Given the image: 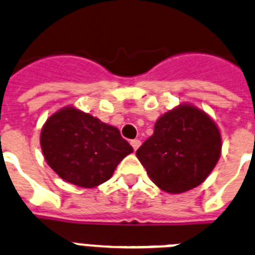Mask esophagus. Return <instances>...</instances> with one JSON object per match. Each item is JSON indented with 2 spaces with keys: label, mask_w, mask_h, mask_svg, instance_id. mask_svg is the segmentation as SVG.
<instances>
[{
  "label": "esophagus",
  "mask_w": 255,
  "mask_h": 255,
  "mask_svg": "<svg viewBox=\"0 0 255 255\" xmlns=\"http://www.w3.org/2000/svg\"><path fill=\"white\" fill-rule=\"evenodd\" d=\"M130 145H132L133 150H134V151H136V150L138 149V147H140L141 141L140 140H132V141H130Z\"/></svg>",
  "instance_id": "esophagus-1"
}]
</instances>
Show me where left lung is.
<instances>
[{
  "label": "left lung",
  "instance_id": "1",
  "mask_svg": "<svg viewBox=\"0 0 255 255\" xmlns=\"http://www.w3.org/2000/svg\"><path fill=\"white\" fill-rule=\"evenodd\" d=\"M222 140L212 119L191 105L161 115L136 151L155 185L180 194L204 182L221 156Z\"/></svg>",
  "mask_w": 255,
  "mask_h": 255
}]
</instances>
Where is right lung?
<instances>
[{
  "instance_id": "add662e5",
  "label": "right lung",
  "mask_w": 255,
  "mask_h": 255,
  "mask_svg": "<svg viewBox=\"0 0 255 255\" xmlns=\"http://www.w3.org/2000/svg\"><path fill=\"white\" fill-rule=\"evenodd\" d=\"M41 147L47 164L63 180L86 189L109 180L133 151L118 128L74 108H64L46 121Z\"/></svg>"
}]
</instances>
